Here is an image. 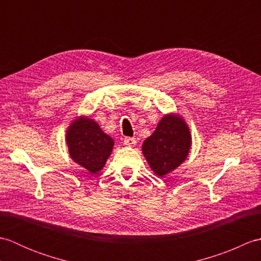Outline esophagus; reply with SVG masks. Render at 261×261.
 <instances>
[{
  "label": "esophagus",
  "mask_w": 261,
  "mask_h": 261,
  "mask_svg": "<svg viewBox=\"0 0 261 261\" xmlns=\"http://www.w3.org/2000/svg\"><path fill=\"white\" fill-rule=\"evenodd\" d=\"M136 143H137V140L135 138H130V137L124 138V145L126 147H135Z\"/></svg>",
  "instance_id": "1"
}]
</instances>
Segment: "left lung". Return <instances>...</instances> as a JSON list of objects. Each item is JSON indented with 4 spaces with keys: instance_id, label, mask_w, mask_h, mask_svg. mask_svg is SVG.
Returning a JSON list of instances; mask_svg holds the SVG:
<instances>
[{
    "instance_id": "8db88e82",
    "label": "left lung",
    "mask_w": 261,
    "mask_h": 261,
    "mask_svg": "<svg viewBox=\"0 0 261 261\" xmlns=\"http://www.w3.org/2000/svg\"><path fill=\"white\" fill-rule=\"evenodd\" d=\"M191 146L192 135L184 118L178 113H168L143 141L142 153L153 173L164 177L185 162Z\"/></svg>"
}]
</instances>
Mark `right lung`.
I'll list each match as a JSON object with an SVG mask.
<instances>
[{"label":"right lung","mask_w":261,"mask_h":261,"mask_svg":"<svg viewBox=\"0 0 261 261\" xmlns=\"http://www.w3.org/2000/svg\"><path fill=\"white\" fill-rule=\"evenodd\" d=\"M70 158L92 174H97L112 153L114 140L86 115L77 116L66 130Z\"/></svg>","instance_id":"right-lung-1"}]
</instances>
